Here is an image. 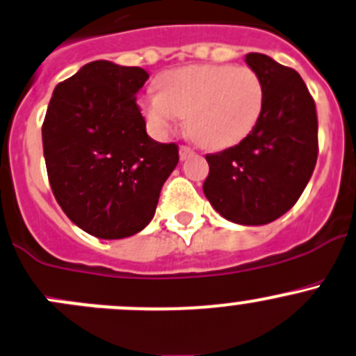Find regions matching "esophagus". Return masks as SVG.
<instances>
[{
  "mask_svg": "<svg viewBox=\"0 0 356 356\" xmlns=\"http://www.w3.org/2000/svg\"><path fill=\"white\" fill-rule=\"evenodd\" d=\"M191 154H195V153H193L191 147H188V146L179 147V158H181V160H186V158H189Z\"/></svg>",
  "mask_w": 356,
  "mask_h": 356,
  "instance_id": "1",
  "label": "esophagus"
}]
</instances>
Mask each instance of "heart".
I'll list each match as a JSON object with an SVG mask.
<instances>
[{
    "instance_id": "1",
    "label": "heart",
    "mask_w": 356,
    "mask_h": 356,
    "mask_svg": "<svg viewBox=\"0 0 356 356\" xmlns=\"http://www.w3.org/2000/svg\"><path fill=\"white\" fill-rule=\"evenodd\" d=\"M160 92L139 102L156 136H165L186 118L189 136L207 149L241 143L264 111L266 88L257 71L247 65L195 64L170 69L158 78Z\"/></svg>"
}]
</instances>
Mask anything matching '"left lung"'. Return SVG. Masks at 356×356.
Here are the masks:
<instances>
[{"mask_svg": "<svg viewBox=\"0 0 356 356\" xmlns=\"http://www.w3.org/2000/svg\"><path fill=\"white\" fill-rule=\"evenodd\" d=\"M264 81V111L240 144L207 154L203 193L234 224L262 226L284 216L305 191L318 156L315 101L299 72L264 54H247Z\"/></svg>", "mask_w": 356, "mask_h": 356, "instance_id": "left-lung-1", "label": "left lung"}]
</instances>
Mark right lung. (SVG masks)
I'll return each mask as SVG.
<instances>
[{
    "label": "right lung",
    "instance_id": "right-lung-1",
    "mask_svg": "<svg viewBox=\"0 0 356 356\" xmlns=\"http://www.w3.org/2000/svg\"><path fill=\"white\" fill-rule=\"evenodd\" d=\"M143 67L94 60L55 86L43 153L55 200L78 227L102 240L143 231L156 212L179 147L151 139L137 106Z\"/></svg>",
    "mask_w": 356,
    "mask_h": 356
}]
</instances>
